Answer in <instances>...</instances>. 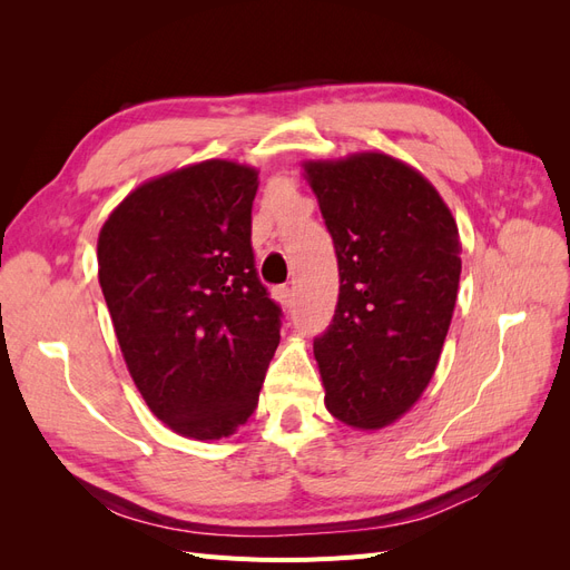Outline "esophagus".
Here are the masks:
<instances>
[{
  "label": "esophagus",
  "mask_w": 570,
  "mask_h": 570,
  "mask_svg": "<svg viewBox=\"0 0 570 570\" xmlns=\"http://www.w3.org/2000/svg\"><path fill=\"white\" fill-rule=\"evenodd\" d=\"M273 295H275V299H278L285 308L292 304V289H289L287 285H278V287H275Z\"/></svg>",
  "instance_id": "1"
}]
</instances>
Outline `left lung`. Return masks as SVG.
Instances as JSON below:
<instances>
[{
	"instance_id": "8db88e82",
	"label": "left lung",
	"mask_w": 570,
	"mask_h": 570,
	"mask_svg": "<svg viewBox=\"0 0 570 570\" xmlns=\"http://www.w3.org/2000/svg\"><path fill=\"white\" fill-rule=\"evenodd\" d=\"M304 170L340 271L335 316L314 340L325 409L352 428H385L438 368L461 275L456 220L416 168L381 151Z\"/></svg>"
}]
</instances>
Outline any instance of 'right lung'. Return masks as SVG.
<instances>
[{
	"mask_svg": "<svg viewBox=\"0 0 570 570\" xmlns=\"http://www.w3.org/2000/svg\"><path fill=\"white\" fill-rule=\"evenodd\" d=\"M252 166L212 159L142 183L97 239L99 285L154 416L220 440L247 423L281 342L252 252Z\"/></svg>",
	"mask_w": 570,
	"mask_h": 570,
	"instance_id": "right-lung-1",
	"label": "right lung"
}]
</instances>
